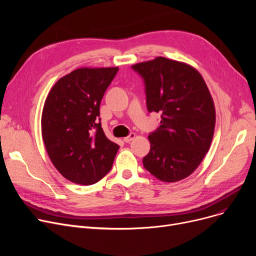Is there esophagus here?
Returning <instances> with one entry per match:
<instances>
[{
    "label": "esophagus",
    "mask_w": 256,
    "mask_h": 256,
    "mask_svg": "<svg viewBox=\"0 0 256 256\" xmlns=\"http://www.w3.org/2000/svg\"><path fill=\"white\" fill-rule=\"evenodd\" d=\"M135 137H136V134H135V132H130L128 137H126V138L124 139V141L126 143H130L132 139H135Z\"/></svg>",
    "instance_id": "esophagus-1"
}]
</instances>
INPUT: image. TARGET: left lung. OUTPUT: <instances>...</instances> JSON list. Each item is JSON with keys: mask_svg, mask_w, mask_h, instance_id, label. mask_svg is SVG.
Wrapping results in <instances>:
<instances>
[{"mask_svg": "<svg viewBox=\"0 0 256 256\" xmlns=\"http://www.w3.org/2000/svg\"><path fill=\"white\" fill-rule=\"evenodd\" d=\"M132 68L143 78L147 110L162 118L148 136L143 166L162 182L184 180L204 160L214 136L216 112L208 88L194 67L164 57Z\"/></svg>", "mask_w": 256, "mask_h": 256, "instance_id": "left-lung-1", "label": "left lung"}]
</instances>
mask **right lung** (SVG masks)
Returning a JSON list of instances; mask_svg holds the SVG:
<instances>
[{
  "label": "right lung",
  "mask_w": 256,
  "mask_h": 256,
  "mask_svg": "<svg viewBox=\"0 0 256 256\" xmlns=\"http://www.w3.org/2000/svg\"><path fill=\"white\" fill-rule=\"evenodd\" d=\"M118 67L78 68L52 86L42 116L48 154L62 176L89 186L112 168L119 146L102 128L100 106Z\"/></svg>",
  "instance_id": "1"
}]
</instances>
